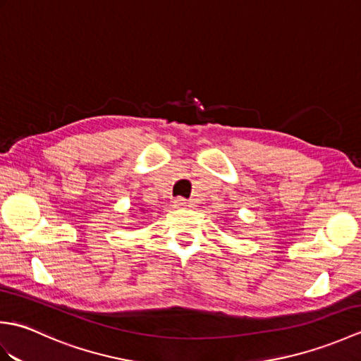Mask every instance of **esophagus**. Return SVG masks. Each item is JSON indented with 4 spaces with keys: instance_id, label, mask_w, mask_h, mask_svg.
<instances>
[{
    "instance_id": "34e87169",
    "label": "esophagus",
    "mask_w": 361,
    "mask_h": 361,
    "mask_svg": "<svg viewBox=\"0 0 361 361\" xmlns=\"http://www.w3.org/2000/svg\"><path fill=\"white\" fill-rule=\"evenodd\" d=\"M186 204V200H183V198H175L173 200V208H185Z\"/></svg>"
}]
</instances>
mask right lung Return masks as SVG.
Listing matches in <instances>:
<instances>
[{"mask_svg":"<svg viewBox=\"0 0 361 361\" xmlns=\"http://www.w3.org/2000/svg\"><path fill=\"white\" fill-rule=\"evenodd\" d=\"M140 211H141V212H145V208H141Z\"/></svg>","mask_w":361,"mask_h":361,"instance_id":"right-lung-1","label":"right lung"}]
</instances>
